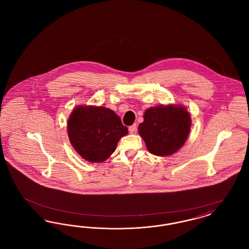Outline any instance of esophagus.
Masks as SVG:
<instances>
[{
    "instance_id": "1",
    "label": "esophagus",
    "mask_w": 249,
    "mask_h": 249,
    "mask_svg": "<svg viewBox=\"0 0 249 249\" xmlns=\"http://www.w3.org/2000/svg\"><path fill=\"white\" fill-rule=\"evenodd\" d=\"M137 130V125L136 124H133V125H131L129 127V131H130V133H134L135 131Z\"/></svg>"
}]
</instances>
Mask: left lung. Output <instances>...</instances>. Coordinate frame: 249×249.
<instances>
[{
    "label": "left lung",
    "mask_w": 249,
    "mask_h": 249,
    "mask_svg": "<svg viewBox=\"0 0 249 249\" xmlns=\"http://www.w3.org/2000/svg\"><path fill=\"white\" fill-rule=\"evenodd\" d=\"M190 126L191 119L186 107L159 106L144 112L138 132L148 151L162 157L176 153L184 145Z\"/></svg>",
    "instance_id": "obj_1"
}]
</instances>
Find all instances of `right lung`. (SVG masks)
Returning a JSON list of instances; mask_svg holds the SVG:
<instances>
[{
  "mask_svg": "<svg viewBox=\"0 0 249 249\" xmlns=\"http://www.w3.org/2000/svg\"><path fill=\"white\" fill-rule=\"evenodd\" d=\"M67 128L75 151L84 160L98 163L113 154L119 139L128 133V128L113 110L92 106L75 107Z\"/></svg>",
  "mask_w": 249,
  "mask_h": 249,
  "instance_id": "add662e5",
  "label": "right lung"
}]
</instances>
